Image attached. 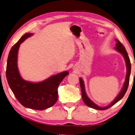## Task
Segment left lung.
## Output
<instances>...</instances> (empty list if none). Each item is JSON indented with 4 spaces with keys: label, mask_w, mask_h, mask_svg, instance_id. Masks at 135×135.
Returning <instances> with one entry per match:
<instances>
[{
    "label": "left lung",
    "mask_w": 135,
    "mask_h": 135,
    "mask_svg": "<svg viewBox=\"0 0 135 135\" xmlns=\"http://www.w3.org/2000/svg\"><path fill=\"white\" fill-rule=\"evenodd\" d=\"M115 41H116V45H115V48L116 50L118 51L119 52H120L121 54L123 55L124 57L125 60V63H126V66H127V75H126V78H125V81L124 83V86H123L122 90L119 93V94L117 95L116 98H115V100L112 102V103L107 106H105V107H100L98 105H97L96 104H95L94 102H93L92 100H90L89 98L87 96L86 91H85V87H84V82H83V79L79 78V83H80V87L81 89V92H82V98L84 102V103L86 104L87 106H88L89 107L92 108L94 109H98V110H105L107 109L108 108H109L111 106L114 105L118 102L119 100L122 99V98L124 97L125 95V93H126L127 89H128V84H129V81H130V73H131V63L130 59H129L128 55L127 54V52L125 49V47L124 46L122 43H121L120 41H119L117 39H115Z\"/></svg>",
    "instance_id": "1"
}]
</instances>
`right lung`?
Returning <instances> with one entry per match:
<instances>
[{
	"instance_id": "add662e5",
	"label": "right lung",
	"mask_w": 135,
	"mask_h": 135,
	"mask_svg": "<svg viewBox=\"0 0 135 135\" xmlns=\"http://www.w3.org/2000/svg\"><path fill=\"white\" fill-rule=\"evenodd\" d=\"M33 34L27 33L13 45L7 60L6 76L11 90L18 102L24 107L43 110L52 106L57 100L59 85L68 72H62L41 82L34 83L24 80L19 73L17 59L20 44Z\"/></svg>"
}]
</instances>
